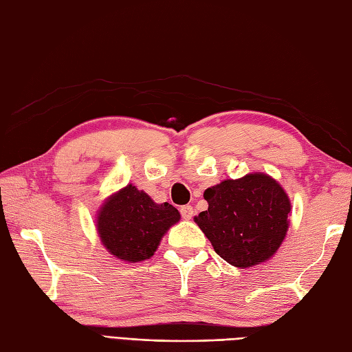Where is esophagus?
Returning a JSON list of instances; mask_svg holds the SVG:
<instances>
[{
  "instance_id": "1",
  "label": "esophagus",
  "mask_w": 352,
  "mask_h": 352,
  "mask_svg": "<svg viewBox=\"0 0 352 352\" xmlns=\"http://www.w3.org/2000/svg\"><path fill=\"white\" fill-rule=\"evenodd\" d=\"M192 214H195V210H192L191 205L181 206V216H182V219L190 220L192 217Z\"/></svg>"
}]
</instances>
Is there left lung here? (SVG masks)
<instances>
[{"instance_id":"obj_1","label":"left lung","mask_w":352,"mask_h":352,"mask_svg":"<svg viewBox=\"0 0 352 352\" xmlns=\"http://www.w3.org/2000/svg\"><path fill=\"white\" fill-rule=\"evenodd\" d=\"M208 211L195 219L225 261L252 267L269 260L289 229L290 200L264 173L228 179L204 192Z\"/></svg>"}]
</instances>
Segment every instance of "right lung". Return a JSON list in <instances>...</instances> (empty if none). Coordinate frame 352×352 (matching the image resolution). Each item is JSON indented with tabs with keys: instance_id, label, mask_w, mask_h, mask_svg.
Instances as JSON below:
<instances>
[{
	"instance_id": "obj_1",
	"label": "right lung",
	"mask_w": 352,
	"mask_h": 352,
	"mask_svg": "<svg viewBox=\"0 0 352 352\" xmlns=\"http://www.w3.org/2000/svg\"><path fill=\"white\" fill-rule=\"evenodd\" d=\"M179 219L173 205H157L144 191L127 185L100 208L97 231L112 255L138 263L155 254L162 235Z\"/></svg>"
}]
</instances>
